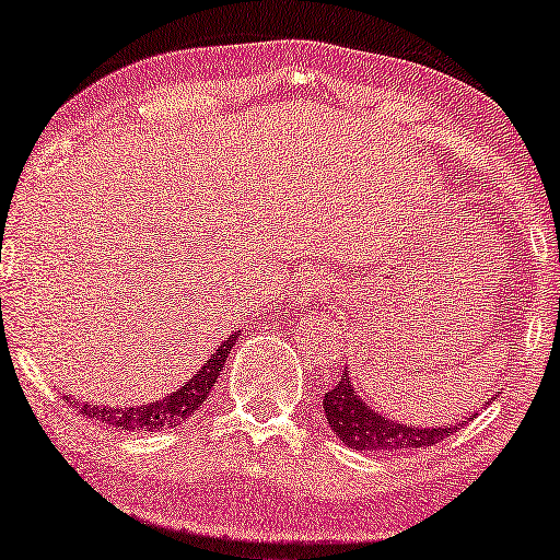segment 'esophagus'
<instances>
[{"label": "esophagus", "mask_w": 560, "mask_h": 560, "mask_svg": "<svg viewBox=\"0 0 560 560\" xmlns=\"http://www.w3.org/2000/svg\"><path fill=\"white\" fill-rule=\"evenodd\" d=\"M326 289H329V284H326L324 276L307 271V273L298 276V281L292 284V300L294 302L320 300V298H326Z\"/></svg>", "instance_id": "esophagus-1"}]
</instances>
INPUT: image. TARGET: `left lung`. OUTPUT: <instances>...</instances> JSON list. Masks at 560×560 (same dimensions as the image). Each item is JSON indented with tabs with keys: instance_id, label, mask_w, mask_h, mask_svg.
I'll use <instances>...</instances> for the list:
<instances>
[{
	"instance_id": "8db88e82",
	"label": "left lung",
	"mask_w": 560,
	"mask_h": 560,
	"mask_svg": "<svg viewBox=\"0 0 560 560\" xmlns=\"http://www.w3.org/2000/svg\"><path fill=\"white\" fill-rule=\"evenodd\" d=\"M324 413L331 429L347 447L363 453H395V450L432 447L453 434L458 427H405V423L387 421L363 402V397L352 389L347 371L334 387L324 395Z\"/></svg>"
}]
</instances>
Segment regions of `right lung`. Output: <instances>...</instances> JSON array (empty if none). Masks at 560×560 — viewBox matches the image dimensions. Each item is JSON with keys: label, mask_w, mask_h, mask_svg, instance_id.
I'll return each instance as SVG.
<instances>
[{"label": "right lung", "mask_w": 560, "mask_h": 560, "mask_svg": "<svg viewBox=\"0 0 560 560\" xmlns=\"http://www.w3.org/2000/svg\"><path fill=\"white\" fill-rule=\"evenodd\" d=\"M236 337L240 334H231L226 342L208 358V363L182 389L173 392L165 400L141 405V408H100V405L83 402L79 410L83 416H89V419L113 423L115 429H126V432H158V429L182 427L184 421H189V416H195V410H199V405L205 402V397L215 387Z\"/></svg>", "instance_id": "obj_1"}]
</instances>
